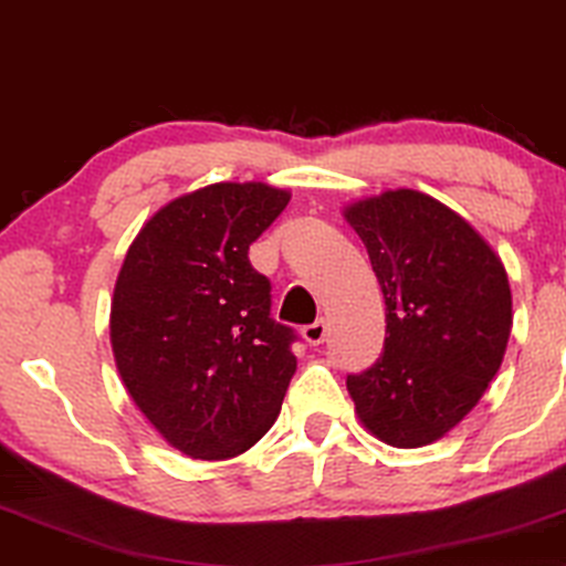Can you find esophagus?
Instances as JSON below:
<instances>
[{
	"label": "esophagus",
	"instance_id": "1",
	"mask_svg": "<svg viewBox=\"0 0 566 566\" xmlns=\"http://www.w3.org/2000/svg\"><path fill=\"white\" fill-rule=\"evenodd\" d=\"M303 338H305V344H311V346L323 344V338H326V321H315V323H311V326H305Z\"/></svg>",
	"mask_w": 566,
	"mask_h": 566
}]
</instances>
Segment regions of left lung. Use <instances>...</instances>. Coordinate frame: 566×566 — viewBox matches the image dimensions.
<instances>
[{
	"instance_id": "1",
	"label": "left lung",
	"mask_w": 566,
	"mask_h": 566,
	"mask_svg": "<svg viewBox=\"0 0 566 566\" xmlns=\"http://www.w3.org/2000/svg\"><path fill=\"white\" fill-rule=\"evenodd\" d=\"M386 297V344L346 388L367 432L394 448L446 437L500 370L512 328L507 271L469 220L413 188L344 207Z\"/></svg>"
}]
</instances>
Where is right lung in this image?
<instances>
[{
  "mask_svg": "<svg viewBox=\"0 0 566 566\" xmlns=\"http://www.w3.org/2000/svg\"><path fill=\"white\" fill-rule=\"evenodd\" d=\"M261 180L212 184L149 217L120 263L111 346L120 380L170 448L228 461L282 409L295 334L271 321V284L248 248L290 205Z\"/></svg>",
  "mask_w": 566,
  "mask_h": 566,
  "instance_id": "add662e5",
  "label": "right lung"
}]
</instances>
